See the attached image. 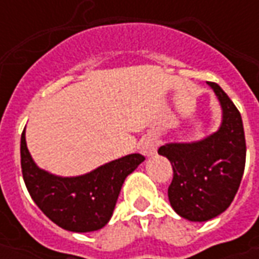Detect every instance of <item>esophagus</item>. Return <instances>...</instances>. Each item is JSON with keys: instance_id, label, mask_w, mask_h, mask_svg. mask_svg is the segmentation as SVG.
<instances>
[{"instance_id": "1", "label": "esophagus", "mask_w": 259, "mask_h": 259, "mask_svg": "<svg viewBox=\"0 0 259 259\" xmlns=\"http://www.w3.org/2000/svg\"><path fill=\"white\" fill-rule=\"evenodd\" d=\"M140 152L146 157H152L157 152V140L154 137H146L141 141Z\"/></svg>"}]
</instances>
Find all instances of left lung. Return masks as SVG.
Segmentation results:
<instances>
[{
	"mask_svg": "<svg viewBox=\"0 0 259 259\" xmlns=\"http://www.w3.org/2000/svg\"><path fill=\"white\" fill-rule=\"evenodd\" d=\"M208 85L222 109L217 132L190 143H166L158 150L174 168L169 202L179 217L190 222H206L226 211L244 174L245 137L241 115L221 85L212 81H208Z\"/></svg>",
	"mask_w": 259,
	"mask_h": 259,
	"instance_id": "left-lung-1",
	"label": "left lung"
}]
</instances>
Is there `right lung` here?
<instances>
[{
    "mask_svg": "<svg viewBox=\"0 0 259 259\" xmlns=\"http://www.w3.org/2000/svg\"><path fill=\"white\" fill-rule=\"evenodd\" d=\"M25 132L20 139L22 174L36 205L55 225L69 232L87 233L104 228L112 217L124 179L146 158L129 154L89 174L58 176L37 166L27 150Z\"/></svg>",
    "mask_w": 259,
    "mask_h": 259,
    "instance_id": "add662e5",
    "label": "right lung"
}]
</instances>
